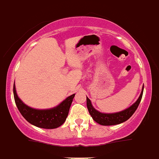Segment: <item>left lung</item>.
Masks as SVG:
<instances>
[{
	"label": "left lung",
	"mask_w": 159,
	"mask_h": 159,
	"mask_svg": "<svg viewBox=\"0 0 159 159\" xmlns=\"http://www.w3.org/2000/svg\"><path fill=\"white\" fill-rule=\"evenodd\" d=\"M143 88H144V86H143L141 94L134 103H133L131 106L129 107L127 109H125L122 111L116 112V113H102L99 111L95 110L94 107L92 106L91 100L87 97V107H88V111H89L92 119L97 123L102 125V126H112V125L120 124L123 122L127 121V119H130L132 115L134 113V111L139 105L140 101H141L142 97H143Z\"/></svg>",
	"instance_id": "1"
}]
</instances>
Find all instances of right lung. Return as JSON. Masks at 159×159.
<instances>
[{
	"mask_svg": "<svg viewBox=\"0 0 159 159\" xmlns=\"http://www.w3.org/2000/svg\"><path fill=\"white\" fill-rule=\"evenodd\" d=\"M13 95L18 110L29 123L40 128L55 129L60 127L65 122L75 94L66 98L58 106L41 110L30 107L24 103L16 94L15 83L13 85Z\"/></svg>",
	"mask_w": 159,
	"mask_h": 159,
	"instance_id": "right-lung-1",
	"label": "right lung"
}]
</instances>
